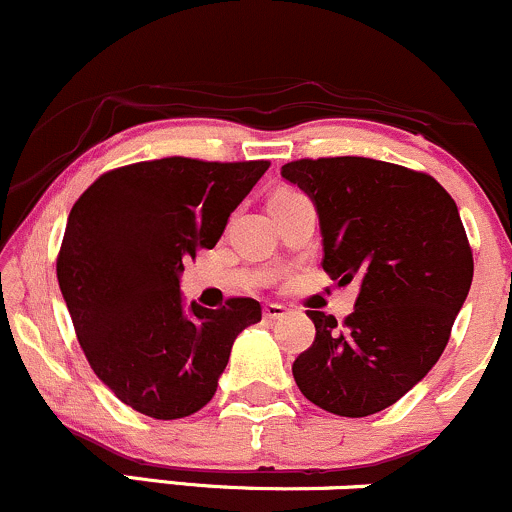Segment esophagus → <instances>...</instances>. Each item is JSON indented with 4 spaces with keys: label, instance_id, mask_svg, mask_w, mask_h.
<instances>
[{
    "label": "esophagus",
    "instance_id": "34e87169",
    "mask_svg": "<svg viewBox=\"0 0 512 512\" xmlns=\"http://www.w3.org/2000/svg\"><path fill=\"white\" fill-rule=\"evenodd\" d=\"M262 316H265V320H282L286 316V306H282V303H267L265 308H262Z\"/></svg>",
    "mask_w": 512,
    "mask_h": 512
}]
</instances>
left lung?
<instances>
[{
    "instance_id": "8db88e82",
    "label": "left lung",
    "mask_w": 512,
    "mask_h": 512,
    "mask_svg": "<svg viewBox=\"0 0 512 512\" xmlns=\"http://www.w3.org/2000/svg\"><path fill=\"white\" fill-rule=\"evenodd\" d=\"M318 213L323 269L359 282L338 325L306 311L316 340L296 357V386L323 411L364 418L393 406L435 367L474 277L457 204L435 179L369 157L282 167Z\"/></svg>"
}]
</instances>
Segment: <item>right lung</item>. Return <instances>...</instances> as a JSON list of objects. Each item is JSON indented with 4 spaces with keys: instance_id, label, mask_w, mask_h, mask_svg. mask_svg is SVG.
Listing matches in <instances>:
<instances>
[{
    "instance_id": "add662e5",
    "label": "right lung",
    "mask_w": 512,
    "mask_h": 512,
    "mask_svg": "<svg viewBox=\"0 0 512 512\" xmlns=\"http://www.w3.org/2000/svg\"><path fill=\"white\" fill-rule=\"evenodd\" d=\"M267 160L138 162L101 174L67 216L58 284L89 367L133 411L187 418L206 406L260 301L184 303V260L211 247Z\"/></svg>"
}]
</instances>
